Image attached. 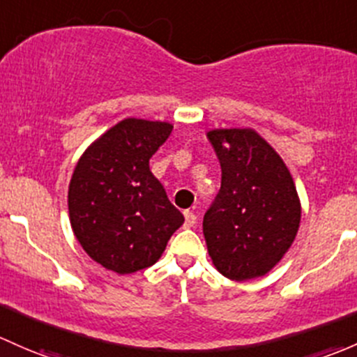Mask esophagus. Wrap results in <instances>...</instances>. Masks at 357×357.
Masks as SVG:
<instances>
[{
	"mask_svg": "<svg viewBox=\"0 0 357 357\" xmlns=\"http://www.w3.org/2000/svg\"><path fill=\"white\" fill-rule=\"evenodd\" d=\"M197 224V215L191 210H186L185 212V227H193Z\"/></svg>",
	"mask_w": 357,
	"mask_h": 357,
	"instance_id": "1",
	"label": "esophagus"
}]
</instances>
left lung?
I'll use <instances>...</instances> for the list:
<instances>
[{
	"mask_svg": "<svg viewBox=\"0 0 357 357\" xmlns=\"http://www.w3.org/2000/svg\"><path fill=\"white\" fill-rule=\"evenodd\" d=\"M219 157L220 190L204 215L213 265L231 280L261 277L292 245L301 205L291 172L253 130L208 131Z\"/></svg>",
	"mask_w": 357,
	"mask_h": 357,
	"instance_id": "1",
	"label": "left lung"
}]
</instances>
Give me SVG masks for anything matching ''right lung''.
Wrapping results in <instances>:
<instances>
[{
    "mask_svg": "<svg viewBox=\"0 0 357 357\" xmlns=\"http://www.w3.org/2000/svg\"><path fill=\"white\" fill-rule=\"evenodd\" d=\"M171 131L169 123L123 119L75 167L68 190L71 227L104 268L133 273L150 267L185 222L149 164Z\"/></svg>",
    "mask_w": 357,
    "mask_h": 357,
    "instance_id": "1",
    "label": "right lung"
}]
</instances>
